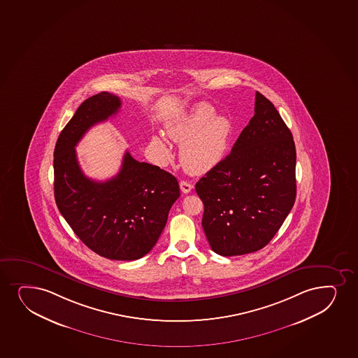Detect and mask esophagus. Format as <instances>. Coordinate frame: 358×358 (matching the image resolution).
<instances>
[{
  "label": "esophagus",
  "mask_w": 358,
  "mask_h": 358,
  "mask_svg": "<svg viewBox=\"0 0 358 358\" xmlns=\"http://www.w3.org/2000/svg\"><path fill=\"white\" fill-rule=\"evenodd\" d=\"M180 187H181V190L183 193H190L192 189H193V185L189 183V182L187 181H181L180 182Z\"/></svg>",
  "instance_id": "obj_1"
}]
</instances>
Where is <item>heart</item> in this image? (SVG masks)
<instances>
[{"label":"heart","instance_id":"obj_1","mask_svg":"<svg viewBox=\"0 0 358 358\" xmlns=\"http://www.w3.org/2000/svg\"><path fill=\"white\" fill-rule=\"evenodd\" d=\"M166 133L173 141L181 143L180 159L185 170L203 173L215 168L227 156L234 124L227 116L215 115L213 106L200 103L170 121ZM151 143L162 158L171 157L168 143L162 136H153Z\"/></svg>","mask_w":358,"mask_h":358}]
</instances>
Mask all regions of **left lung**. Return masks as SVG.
<instances>
[{"label":"left lung","instance_id":"8db88e82","mask_svg":"<svg viewBox=\"0 0 358 358\" xmlns=\"http://www.w3.org/2000/svg\"><path fill=\"white\" fill-rule=\"evenodd\" d=\"M255 114L231 153L199 180L202 227L222 257L257 252L269 243L296 199V148L290 129L260 92Z\"/></svg>","mask_w":358,"mask_h":358}]
</instances>
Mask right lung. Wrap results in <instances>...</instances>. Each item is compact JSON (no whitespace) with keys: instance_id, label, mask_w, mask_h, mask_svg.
Segmentation results:
<instances>
[{"instance_id":"1","label":"right lung","mask_w":358,"mask_h":358,"mask_svg":"<svg viewBox=\"0 0 358 358\" xmlns=\"http://www.w3.org/2000/svg\"><path fill=\"white\" fill-rule=\"evenodd\" d=\"M121 99L101 92L81 103L61 131L54 151V193L61 215L76 235L110 260H138L155 247L180 196L176 177L138 162L127 151L117 175L97 182L86 177L76 146L91 127L117 114Z\"/></svg>"}]
</instances>
